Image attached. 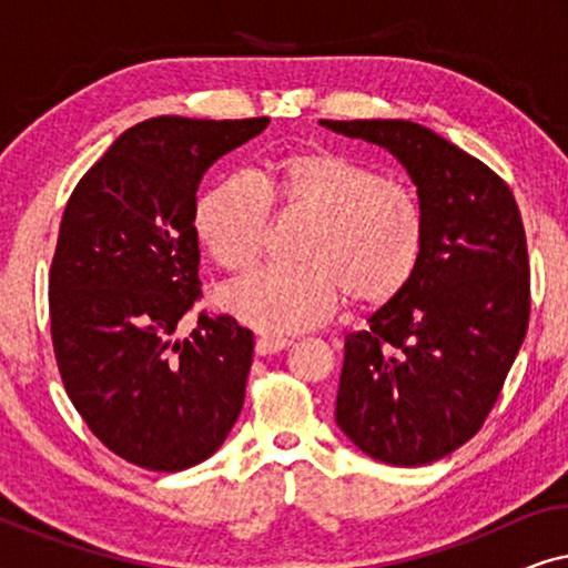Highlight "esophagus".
Returning a JSON list of instances; mask_svg holds the SVG:
<instances>
[{"instance_id": "esophagus-1", "label": "esophagus", "mask_w": 568, "mask_h": 568, "mask_svg": "<svg viewBox=\"0 0 568 568\" xmlns=\"http://www.w3.org/2000/svg\"><path fill=\"white\" fill-rule=\"evenodd\" d=\"M290 344H292V341H286V338H271V336H263V338L255 341V354H258V356L278 354V352H284V348L290 346Z\"/></svg>"}]
</instances>
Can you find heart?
<instances>
[{
    "instance_id": "1",
    "label": "heart",
    "mask_w": 568,
    "mask_h": 568,
    "mask_svg": "<svg viewBox=\"0 0 568 568\" xmlns=\"http://www.w3.org/2000/svg\"><path fill=\"white\" fill-rule=\"evenodd\" d=\"M268 201L313 214V222L300 243V266H263L224 286L222 307L240 323L297 333L328 321L344 292L356 307H383L416 276L424 209L414 189L325 146L276 154L266 196L243 175L201 193L193 230L222 268L245 271L258 261L271 230Z\"/></svg>"
}]
</instances>
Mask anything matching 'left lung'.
I'll use <instances>...</instances> for the list:
<instances>
[{"mask_svg": "<svg viewBox=\"0 0 568 568\" xmlns=\"http://www.w3.org/2000/svg\"><path fill=\"white\" fill-rule=\"evenodd\" d=\"M321 123L385 146L408 170L424 209L416 276L367 331L346 336L336 422L379 463H434L484 426L525 341L523 216L491 168L422 123Z\"/></svg>", "mask_w": 568, "mask_h": 568, "instance_id": "8db88e82", "label": "left lung"}]
</instances>
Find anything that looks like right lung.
<instances>
[{
    "instance_id": "add662e5",
    "label": "right lung",
    "mask_w": 568,
    "mask_h": 568,
    "mask_svg": "<svg viewBox=\"0 0 568 568\" xmlns=\"http://www.w3.org/2000/svg\"><path fill=\"white\" fill-rule=\"evenodd\" d=\"M266 126V115L142 121L67 201L49 274L59 375L90 432L139 468L199 465L243 410L253 333L206 313L189 338L175 331L201 297V178Z\"/></svg>"
}]
</instances>
